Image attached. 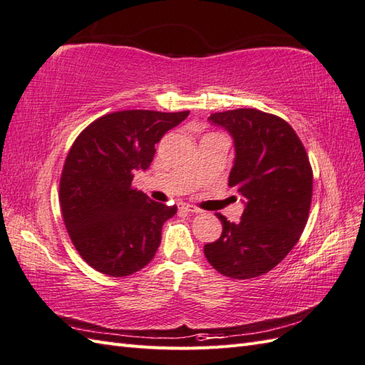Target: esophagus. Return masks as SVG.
<instances>
[{
  "label": "esophagus",
  "instance_id": "34e87169",
  "mask_svg": "<svg viewBox=\"0 0 365 365\" xmlns=\"http://www.w3.org/2000/svg\"><path fill=\"white\" fill-rule=\"evenodd\" d=\"M180 210H183V211H188V213H200V210L197 208V207H194V205H190V203H180Z\"/></svg>",
  "mask_w": 365,
  "mask_h": 365
}]
</instances>
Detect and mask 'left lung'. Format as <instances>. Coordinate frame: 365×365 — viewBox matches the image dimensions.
<instances>
[{
  "instance_id": "obj_1",
  "label": "left lung",
  "mask_w": 365,
  "mask_h": 365,
  "mask_svg": "<svg viewBox=\"0 0 365 365\" xmlns=\"http://www.w3.org/2000/svg\"><path fill=\"white\" fill-rule=\"evenodd\" d=\"M208 120L235 140L228 186L238 190L245 208L238 224L216 213L222 235L203 253L228 278L264 275L292 250L308 222L312 168L307 149L284 120L257 108L217 112Z\"/></svg>"
}]
</instances>
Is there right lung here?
<instances>
[{"label": "right lung", "mask_w": 365, "mask_h": 365, "mask_svg": "<svg viewBox=\"0 0 365 365\" xmlns=\"http://www.w3.org/2000/svg\"><path fill=\"white\" fill-rule=\"evenodd\" d=\"M188 115L123 110L98 118L74 140L58 200L73 245L98 272L127 277L154 258L162 227L177 207L135 190L133 174L150 166L155 144Z\"/></svg>", "instance_id": "obj_1"}]
</instances>
